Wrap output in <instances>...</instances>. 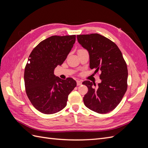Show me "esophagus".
Wrapping results in <instances>:
<instances>
[{
  "instance_id": "34e87169",
  "label": "esophagus",
  "mask_w": 148,
  "mask_h": 148,
  "mask_svg": "<svg viewBox=\"0 0 148 148\" xmlns=\"http://www.w3.org/2000/svg\"><path fill=\"white\" fill-rule=\"evenodd\" d=\"M77 86H80V85L82 84V82L79 81V80H77Z\"/></svg>"
}]
</instances>
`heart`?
Instances as JSON below:
<instances>
[{"instance_id":"1","label":"heart","mask_w":148,"mask_h":148,"mask_svg":"<svg viewBox=\"0 0 148 148\" xmlns=\"http://www.w3.org/2000/svg\"><path fill=\"white\" fill-rule=\"evenodd\" d=\"M80 50H82V49H80Z\"/></svg>"}]
</instances>
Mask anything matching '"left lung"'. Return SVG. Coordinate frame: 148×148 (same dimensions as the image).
<instances>
[{
    "label": "left lung",
    "instance_id": "8db88e82",
    "mask_svg": "<svg viewBox=\"0 0 148 148\" xmlns=\"http://www.w3.org/2000/svg\"><path fill=\"white\" fill-rule=\"evenodd\" d=\"M79 44L88 51L89 67L100 71L101 82L96 84L84 81L88 88L83 97L84 105L99 114H106L117 107L127 91L128 70L118 46L99 34L77 35Z\"/></svg>",
    "mask_w": 148,
    "mask_h": 148
}]
</instances>
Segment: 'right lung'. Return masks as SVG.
Returning a JSON list of instances; mask_svg holds the SVG:
<instances>
[{"label": "right lung", "instance_id": "obj_1", "mask_svg": "<svg viewBox=\"0 0 148 148\" xmlns=\"http://www.w3.org/2000/svg\"><path fill=\"white\" fill-rule=\"evenodd\" d=\"M76 36H52L43 40L30 53L25 66L26 95L41 112L52 114L63 109L68 96L77 86L71 78L62 79L53 74L66 59L75 42Z\"/></svg>", "mask_w": 148, "mask_h": 148}]
</instances>
